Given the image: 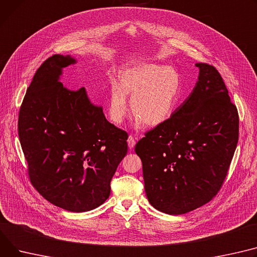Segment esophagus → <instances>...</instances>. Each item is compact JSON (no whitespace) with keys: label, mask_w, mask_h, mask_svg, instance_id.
<instances>
[{"label":"esophagus","mask_w":257,"mask_h":257,"mask_svg":"<svg viewBox=\"0 0 257 257\" xmlns=\"http://www.w3.org/2000/svg\"><path fill=\"white\" fill-rule=\"evenodd\" d=\"M127 143H128V147L129 149H133L134 146H135V140L132 135H129V138L127 140Z\"/></svg>","instance_id":"obj_1"}]
</instances>
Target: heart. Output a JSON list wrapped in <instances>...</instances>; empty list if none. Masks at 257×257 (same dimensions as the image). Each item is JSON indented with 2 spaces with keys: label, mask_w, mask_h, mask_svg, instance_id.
<instances>
[{
  "label": "heart",
  "mask_w": 257,
  "mask_h": 257,
  "mask_svg": "<svg viewBox=\"0 0 257 257\" xmlns=\"http://www.w3.org/2000/svg\"><path fill=\"white\" fill-rule=\"evenodd\" d=\"M181 95L182 78L175 68L157 64L128 67L119 72L118 85L110 89L108 115L113 124H121L129 111V96L136 122L158 126L173 115Z\"/></svg>",
  "instance_id": "1"
}]
</instances>
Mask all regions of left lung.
<instances>
[{
  "instance_id": "obj_1",
  "label": "left lung",
  "mask_w": 257,
  "mask_h": 257,
  "mask_svg": "<svg viewBox=\"0 0 257 257\" xmlns=\"http://www.w3.org/2000/svg\"><path fill=\"white\" fill-rule=\"evenodd\" d=\"M191 94L135 146L152 206L169 215L206 204L223 184L238 141V114L214 66L197 63Z\"/></svg>"
}]
</instances>
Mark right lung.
Returning <instances> with one entry per match:
<instances>
[{
  "mask_svg": "<svg viewBox=\"0 0 257 257\" xmlns=\"http://www.w3.org/2000/svg\"><path fill=\"white\" fill-rule=\"evenodd\" d=\"M76 60L54 55L42 63L27 90L19 136L32 185L49 202L87 212L110 194V181L126 156L128 134L105 118L82 88L59 81Z\"/></svg>",
  "mask_w": 257,
  "mask_h": 257,
  "instance_id": "obj_1",
  "label": "right lung"
}]
</instances>
